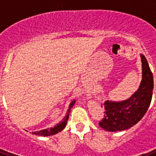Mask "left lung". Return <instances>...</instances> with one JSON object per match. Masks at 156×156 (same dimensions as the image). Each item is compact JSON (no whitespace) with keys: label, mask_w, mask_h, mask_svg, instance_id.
I'll list each match as a JSON object with an SVG mask.
<instances>
[{"label":"left lung","mask_w":156,"mask_h":156,"mask_svg":"<svg viewBox=\"0 0 156 156\" xmlns=\"http://www.w3.org/2000/svg\"><path fill=\"white\" fill-rule=\"evenodd\" d=\"M142 79L140 86L130 98L121 101H106L104 118L99 126L107 131L117 132L132 127L142 119L151 104L153 76L146 58L140 54Z\"/></svg>","instance_id":"8db88e82"}]
</instances>
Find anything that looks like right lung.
Instances as JSON below:
<instances>
[{"instance_id": "1", "label": "right lung", "mask_w": 156, "mask_h": 156, "mask_svg": "<svg viewBox=\"0 0 156 156\" xmlns=\"http://www.w3.org/2000/svg\"><path fill=\"white\" fill-rule=\"evenodd\" d=\"M75 102H76V100L72 101L69 104V106L68 110H67V113H66V115H65L64 118H63V119H62V120L60 121L57 125H55V126H54V127L47 128V129H41V130H39V131L32 132V133L35 135H38V136H42V137H48V136L55 135L56 134V133H59V132H61L62 130L66 127V124H67V121H68L69 119L70 111H71V108L73 107Z\"/></svg>"}]
</instances>
